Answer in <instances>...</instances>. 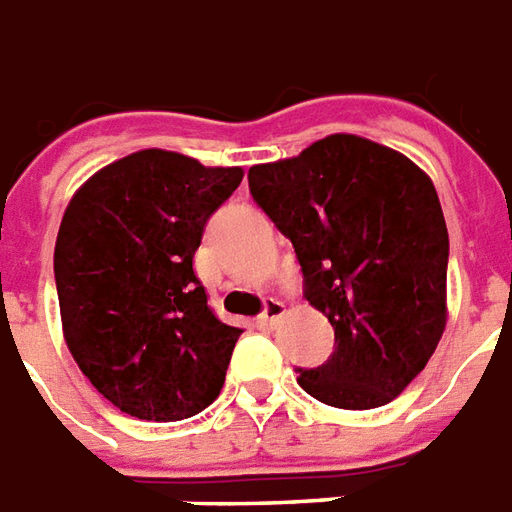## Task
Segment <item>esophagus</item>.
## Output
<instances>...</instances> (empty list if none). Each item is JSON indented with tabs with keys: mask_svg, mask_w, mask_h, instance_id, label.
<instances>
[{
	"mask_svg": "<svg viewBox=\"0 0 512 512\" xmlns=\"http://www.w3.org/2000/svg\"><path fill=\"white\" fill-rule=\"evenodd\" d=\"M284 314H286V306L281 303V300H267V306H264L262 317H259V320H262L264 325H270V328H273V325H278V322L284 320Z\"/></svg>",
	"mask_w": 512,
	"mask_h": 512,
	"instance_id": "esophagus-1",
	"label": "esophagus"
}]
</instances>
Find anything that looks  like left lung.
I'll return each instance as SVG.
<instances>
[{
  "label": "left lung",
  "mask_w": 512,
  "mask_h": 512,
  "mask_svg": "<svg viewBox=\"0 0 512 512\" xmlns=\"http://www.w3.org/2000/svg\"><path fill=\"white\" fill-rule=\"evenodd\" d=\"M248 181L336 333L328 364L300 369L297 383L344 411L391 402L447 328L449 234L430 176L394 148L328 134L253 165Z\"/></svg>",
  "instance_id": "1"
}]
</instances>
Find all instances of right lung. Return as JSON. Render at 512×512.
<instances>
[{
	"label": "right lung",
	"mask_w": 512,
	"mask_h": 512,
	"mask_svg": "<svg viewBox=\"0 0 512 512\" xmlns=\"http://www.w3.org/2000/svg\"><path fill=\"white\" fill-rule=\"evenodd\" d=\"M242 176L143 148L93 173L65 206L54 245L65 344L129 416L190 419L223 389L242 328L212 314L192 256Z\"/></svg>",
	"instance_id": "obj_1"
}]
</instances>
